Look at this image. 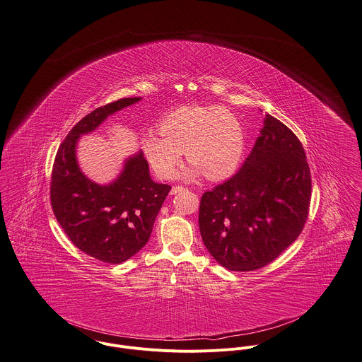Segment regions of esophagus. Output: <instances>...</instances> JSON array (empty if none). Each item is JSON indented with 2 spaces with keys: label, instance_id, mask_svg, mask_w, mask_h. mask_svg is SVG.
<instances>
[{
  "label": "esophagus",
  "instance_id": "34e87169",
  "mask_svg": "<svg viewBox=\"0 0 362 362\" xmlns=\"http://www.w3.org/2000/svg\"><path fill=\"white\" fill-rule=\"evenodd\" d=\"M183 190H185V187H182V186H173L172 190H170V194H177V193H180Z\"/></svg>",
  "mask_w": 362,
  "mask_h": 362
}]
</instances>
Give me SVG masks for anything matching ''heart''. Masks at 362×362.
<instances>
[{
    "label": "heart",
    "mask_w": 362,
    "mask_h": 362,
    "mask_svg": "<svg viewBox=\"0 0 362 362\" xmlns=\"http://www.w3.org/2000/svg\"><path fill=\"white\" fill-rule=\"evenodd\" d=\"M158 134L145 133L141 149L155 175L170 179L182 160L189 162L180 172L194 179L202 172L210 180L230 175L245 151V133L238 117L222 106H185L160 119Z\"/></svg>",
    "instance_id": "obj_1"
}]
</instances>
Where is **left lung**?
I'll return each mask as SVG.
<instances>
[{"label":"left lung","instance_id":"left-lung-1","mask_svg":"<svg viewBox=\"0 0 362 362\" xmlns=\"http://www.w3.org/2000/svg\"><path fill=\"white\" fill-rule=\"evenodd\" d=\"M310 189L303 146L267 113L240 170L202 197L199 225L207 250L230 272L264 267L302 232Z\"/></svg>","mask_w":362,"mask_h":362}]
</instances>
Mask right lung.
<instances>
[{"instance_id": "obj_1", "label": "right lung", "mask_w": 362, "mask_h": 362, "mask_svg": "<svg viewBox=\"0 0 362 362\" xmlns=\"http://www.w3.org/2000/svg\"><path fill=\"white\" fill-rule=\"evenodd\" d=\"M140 100L119 99L79 120L60 145L52 172V207L66 235L88 256L110 264L123 263L144 247L170 186L151 179L143 151L124 160L115 180L95 183L78 165L76 144L109 116Z\"/></svg>"}]
</instances>
